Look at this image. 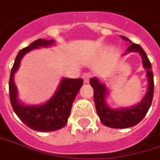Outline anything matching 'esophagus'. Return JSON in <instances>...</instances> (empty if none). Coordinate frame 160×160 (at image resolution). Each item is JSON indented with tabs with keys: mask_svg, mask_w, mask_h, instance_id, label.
Instances as JSON below:
<instances>
[{
	"mask_svg": "<svg viewBox=\"0 0 160 160\" xmlns=\"http://www.w3.org/2000/svg\"><path fill=\"white\" fill-rule=\"evenodd\" d=\"M82 79H83L84 82H89V80H90V78H91V74L90 73V72H85V73L82 74Z\"/></svg>",
	"mask_w": 160,
	"mask_h": 160,
	"instance_id": "esophagus-1",
	"label": "esophagus"
}]
</instances>
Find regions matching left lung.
Instances as JSON below:
<instances>
[{
    "label": "left lung",
    "instance_id": "1",
    "mask_svg": "<svg viewBox=\"0 0 160 160\" xmlns=\"http://www.w3.org/2000/svg\"><path fill=\"white\" fill-rule=\"evenodd\" d=\"M125 41H129L132 44L130 45L126 53L138 52L142 57L143 67L146 70V78L148 82L147 92L144 98L137 105L129 108H119L112 109L107 105L106 97L108 91L106 86L99 81L97 78H91L90 83L94 90V102L96 105L97 113L98 115L101 122L105 126L111 128L124 129L132 127L138 124L145 118L152 102L153 98V73L152 70V64L147 57L146 53L142 48L140 45L132 43L127 37L121 36ZM124 53V54H126Z\"/></svg>",
    "mask_w": 160,
    "mask_h": 160
}]
</instances>
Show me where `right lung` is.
<instances>
[{
    "mask_svg": "<svg viewBox=\"0 0 160 160\" xmlns=\"http://www.w3.org/2000/svg\"><path fill=\"white\" fill-rule=\"evenodd\" d=\"M54 40L38 39L21 49L15 57L9 78V98L14 112L24 124L36 132H53L62 128L68 122L75 98L83 84L82 78H62L60 85L46 103L41 105H25L17 98V89L14 76L19 69L21 60L25 54L41 47H49Z\"/></svg>",
    "mask_w": 160,
    "mask_h": 160,
    "instance_id": "obj_1",
    "label": "right lung"
}]
</instances>
